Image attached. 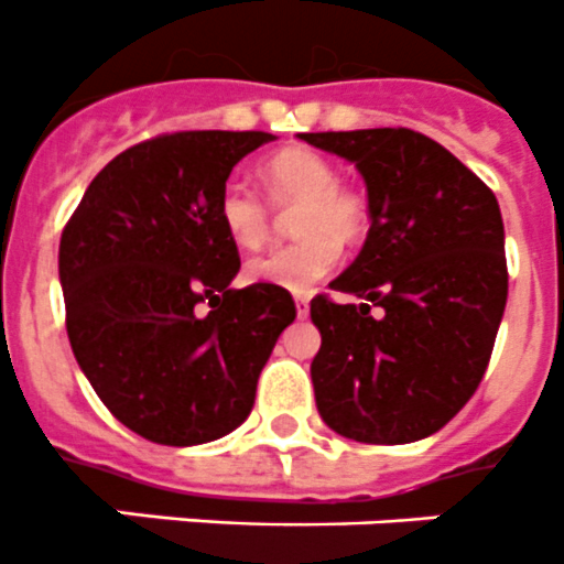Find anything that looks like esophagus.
I'll list each match as a JSON object with an SVG mask.
<instances>
[{"label":"esophagus","mask_w":564,"mask_h":564,"mask_svg":"<svg viewBox=\"0 0 564 564\" xmlns=\"http://www.w3.org/2000/svg\"><path fill=\"white\" fill-rule=\"evenodd\" d=\"M307 313H310V299L299 293V296H296V316L307 318Z\"/></svg>","instance_id":"34e87169"}]
</instances>
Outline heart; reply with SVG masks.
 Wrapping results in <instances>:
<instances>
[{"label":"heart","instance_id":"1","mask_svg":"<svg viewBox=\"0 0 564 564\" xmlns=\"http://www.w3.org/2000/svg\"><path fill=\"white\" fill-rule=\"evenodd\" d=\"M260 178L276 209L299 206L293 212V231L299 240L248 260L246 276L282 291H307L338 265L337 237L358 240L366 231V200L340 184L338 170L327 156L310 148H282L271 153L260 164ZM218 220L229 240L248 251L265 246L273 229L265 200L240 181H229L220 189Z\"/></svg>","mask_w":564,"mask_h":564}]
</instances>
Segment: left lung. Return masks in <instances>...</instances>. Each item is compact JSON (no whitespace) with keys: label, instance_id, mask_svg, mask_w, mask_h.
Masks as SVG:
<instances>
[{"label":"left lung","instance_id":"obj_1","mask_svg":"<svg viewBox=\"0 0 564 564\" xmlns=\"http://www.w3.org/2000/svg\"><path fill=\"white\" fill-rule=\"evenodd\" d=\"M355 162L369 235L329 282L364 304L310 302L322 349L310 375L322 420L366 444H408L444 427L487 371L509 271L492 189L411 128L299 133Z\"/></svg>","mask_w":564,"mask_h":564}]
</instances>
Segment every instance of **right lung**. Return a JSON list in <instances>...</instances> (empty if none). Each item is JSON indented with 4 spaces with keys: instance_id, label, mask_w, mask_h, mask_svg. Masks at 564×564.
Instances as JSON below:
<instances>
[{
    "instance_id": "1",
    "label": "right lung",
    "mask_w": 564,
    "mask_h": 564,
    "mask_svg": "<svg viewBox=\"0 0 564 564\" xmlns=\"http://www.w3.org/2000/svg\"><path fill=\"white\" fill-rule=\"evenodd\" d=\"M265 131H178L111 159L64 226L66 333L102 405L148 442L189 447L246 422L296 318L282 288L235 291L240 254L218 220L231 167Z\"/></svg>"
}]
</instances>
